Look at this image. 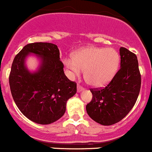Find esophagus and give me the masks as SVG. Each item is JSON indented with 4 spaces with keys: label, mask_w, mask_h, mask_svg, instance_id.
<instances>
[{
    "label": "esophagus",
    "mask_w": 152,
    "mask_h": 152,
    "mask_svg": "<svg viewBox=\"0 0 152 152\" xmlns=\"http://www.w3.org/2000/svg\"><path fill=\"white\" fill-rule=\"evenodd\" d=\"M84 89V88L83 86H81L80 85H77V92H80L81 91Z\"/></svg>",
    "instance_id": "1"
}]
</instances>
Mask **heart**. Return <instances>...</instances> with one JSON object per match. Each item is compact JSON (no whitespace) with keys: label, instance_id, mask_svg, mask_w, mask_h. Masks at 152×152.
Masks as SVG:
<instances>
[{"label":"heart","instance_id":"1","mask_svg":"<svg viewBox=\"0 0 152 152\" xmlns=\"http://www.w3.org/2000/svg\"><path fill=\"white\" fill-rule=\"evenodd\" d=\"M71 78L85 70V78L90 85L101 87L110 82L118 71L119 55L112 48L88 46L77 51L73 58L63 61Z\"/></svg>","mask_w":152,"mask_h":152}]
</instances>
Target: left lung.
Here are the masks:
<instances>
[{
	"instance_id": "left-lung-1",
	"label": "left lung",
	"mask_w": 152,
	"mask_h": 152,
	"mask_svg": "<svg viewBox=\"0 0 152 152\" xmlns=\"http://www.w3.org/2000/svg\"><path fill=\"white\" fill-rule=\"evenodd\" d=\"M121 68L106 87L91 88L92 100L86 105L88 116L103 126L124 119L134 106L141 86L137 58L124 47L120 48Z\"/></svg>"
}]
</instances>
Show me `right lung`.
Listing matches in <instances>:
<instances>
[{
	"label": "right lung",
	"instance_id": "1",
	"mask_svg": "<svg viewBox=\"0 0 152 152\" xmlns=\"http://www.w3.org/2000/svg\"><path fill=\"white\" fill-rule=\"evenodd\" d=\"M41 59L39 70L30 73L25 65L28 53ZM58 46L50 43H28L15 57L9 77L14 101L24 116L46 125L64 115L66 102L77 92V83L64 72Z\"/></svg>",
	"mask_w": 152,
	"mask_h": 152
}]
</instances>
